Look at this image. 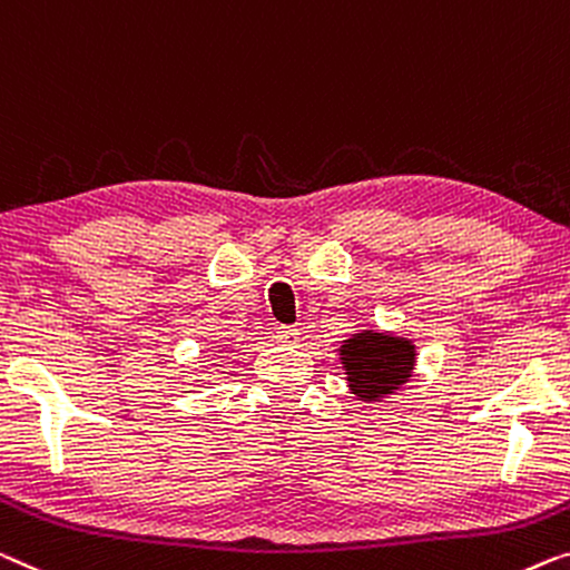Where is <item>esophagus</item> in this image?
I'll use <instances>...</instances> for the list:
<instances>
[{"instance_id": "obj_1", "label": "esophagus", "mask_w": 570, "mask_h": 570, "mask_svg": "<svg viewBox=\"0 0 570 570\" xmlns=\"http://www.w3.org/2000/svg\"><path fill=\"white\" fill-rule=\"evenodd\" d=\"M276 340L284 345H296L299 343V330H296V325H278Z\"/></svg>"}]
</instances>
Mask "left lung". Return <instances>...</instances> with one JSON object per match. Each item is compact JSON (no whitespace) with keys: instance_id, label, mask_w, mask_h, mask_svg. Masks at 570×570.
Wrapping results in <instances>:
<instances>
[{"instance_id":"8db88e82","label":"left lung","mask_w":570,"mask_h":570,"mask_svg":"<svg viewBox=\"0 0 570 570\" xmlns=\"http://www.w3.org/2000/svg\"><path fill=\"white\" fill-rule=\"evenodd\" d=\"M353 394L366 402L392 394L410 379L414 347L406 340L381 333H358L340 347Z\"/></svg>"}]
</instances>
